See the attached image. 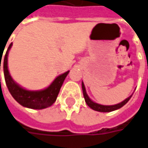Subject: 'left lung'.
Listing matches in <instances>:
<instances>
[{
	"mask_svg": "<svg viewBox=\"0 0 148 148\" xmlns=\"http://www.w3.org/2000/svg\"><path fill=\"white\" fill-rule=\"evenodd\" d=\"M82 92H83V96H84V99H85V101H86V103H87V105H88L91 108H92L93 110L98 111V112H112V111H114V110H116V109H118V108H121L122 106H124L125 104L129 101L130 99L131 96H132V95H130V96L128 97L127 99H125L124 101L121 102L120 103L115 104V105H101V104H99V103H95V102H93V101L88 97V95H87L86 89H85V87H84L83 82H82Z\"/></svg>",
	"mask_w": 148,
	"mask_h": 148,
	"instance_id": "left-lung-1",
	"label": "left lung"
}]
</instances>
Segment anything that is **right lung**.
Segmentation results:
<instances>
[{
  "instance_id": "obj_1",
  "label": "right lung",
  "mask_w": 148,
  "mask_h": 148,
  "mask_svg": "<svg viewBox=\"0 0 148 148\" xmlns=\"http://www.w3.org/2000/svg\"><path fill=\"white\" fill-rule=\"evenodd\" d=\"M11 46H12V43L9 46L5 57H4L3 70H4V75H5L6 86L12 96L14 98L18 103L27 108L42 109V108H48L49 106H51L56 101L60 89L67 74H69V71L61 74L60 76L56 78L53 83L45 90L38 91L25 90L23 87H19L16 82H14L8 70L7 59H8V53H9V50L10 49ZM1 59H2L1 56ZM1 61V60L0 61V70Z\"/></svg>"
}]
</instances>
